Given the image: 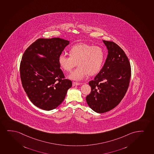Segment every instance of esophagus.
<instances>
[{
    "mask_svg": "<svg viewBox=\"0 0 154 154\" xmlns=\"http://www.w3.org/2000/svg\"><path fill=\"white\" fill-rule=\"evenodd\" d=\"M81 83H78V82H72V86H78V85H80Z\"/></svg>",
    "mask_w": 154,
    "mask_h": 154,
    "instance_id": "esophagus-1",
    "label": "esophagus"
}]
</instances>
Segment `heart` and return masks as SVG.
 I'll use <instances>...</instances> for the list:
<instances>
[{"instance_id":"b5f03b06","label":"heart","mask_w":154,"mask_h":154,"mask_svg":"<svg viewBox=\"0 0 154 154\" xmlns=\"http://www.w3.org/2000/svg\"><path fill=\"white\" fill-rule=\"evenodd\" d=\"M69 53V56L60 54L58 63L64 70L70 72L77 63L78 67L69 76L72 80L80 81L86 78L88 74H97L104 62V50L99 46L80 43L72 46Z\"/></svg>"}]
</instances>
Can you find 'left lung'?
<instances>
[{"label":"left lung","mask_w":154,"mask_h":154,"mask_svg":"<svg viewBox=\"0 0 154 154\" xmlns=\"http://www.w3.org/2000/svg\"><path fill=\"white\" fill-rule=\"evenodd\" d=\"M108 56L102 69L89 82L91 88L86 101L98 113L108 112L118 106L128 90L131 75L130 62L123 50L111 41L103 40Z\"/></svg>","instance_id":"8db88e82"}]
</instances>
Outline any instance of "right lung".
<instances>
[{
  "instance_id": "add662e5",
  "label": "right lung",
  "mask_w": 154,
  "mask_h": 154,
  "mask_svg": "<svg viewBox=\"0 0 154 154\" xmlns=\"http://www.w3.org/2000/svg\"><path fill=\"white\" fill-rule=\"evenodd\" d=\"M69 44V41L59 38H39L22 56L20 67L22 86L30 101L41 109L57 108L72 86V81L65 79L58 63V57Z\"/></svg>"
}]
</instances>
